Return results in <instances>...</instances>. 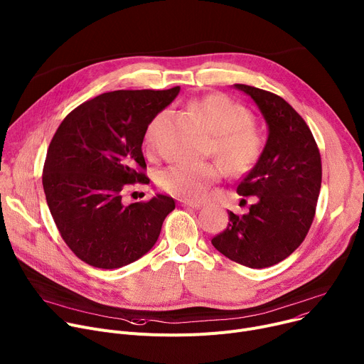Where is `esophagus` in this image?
Wrapping results in <instances>:
<instances>
[{
    "instance_id": "obj_1",
    "label": "esophagus",
    "mask_w": 364,
    "mask_h": 364,
    "mask_svg": "<svg viewBox=\"0 0 364 364\" xmlns=\"http://www.w3.org/2000/svg\"><path fill=\"white\" fill-rule=\"evenodd\" d=\"M181 205H182V207H188V208H200L203 204H201V203H195V201L181 200Z\"/></svg>"
}]
</instances>
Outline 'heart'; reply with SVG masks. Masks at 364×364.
Segmentation results:
<instances>
[{
	"mask_svg": "<svg viewBox=\"0 0 364 364\" xmlns=\"http://www.w3.org/2000/svg\"><path fill=\"white\" fill-rule=\"evenodd\" d=\"M193 110L203 118L214 135L213 151L233 175H240L255 164L262 151V136L249 110L226 95H211L192 103ZM166 117V110L150 122L146 131V144L151 149L157 129ZM221 176V169L214 163H179L166 167L159 175V185L172 195L188 201L205 197L208 188Z\"/></svg>",
	"mask_w": 364,
	"mask_h": 364,
	"instance_id": "heart-1",
	"label": "heart"
}]
</instances>
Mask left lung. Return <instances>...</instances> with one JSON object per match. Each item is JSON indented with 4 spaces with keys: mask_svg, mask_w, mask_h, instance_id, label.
<instances>
[{
    "mask_svg": "<svg viewBox=\"0 0 364 364\" xmlns=\"http://www.w3.org/2000/svg\"><path fill=\"white\" fill-rule=\"evenodd\" d=\"M268 125L265 147L237 193L255 195L249 213L229 211V225L211 239L229 259L249 268L282 262L300 246L315 217L322 182L319 149L304 119L283 99L246 85Z\"/></svg>",
    "mask_w": 364,
    "mask_h": 364,
    "instance_id": "obj_1",
    "label": "left lung"
}]
</instances>
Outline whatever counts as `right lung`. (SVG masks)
Returning <instances> with one entry per match:
<instances>
[{"instance_id":"1","label":"right lung","mask_w":364,"mask_h":364,"mask_svg":"<svg viewBox=\"0 0 364 364\" xmlns=\"http://www.w3.org/2000/svg\"><path fill=\"white\" fill-rule=\"evenodd\" d=\"M181 87L117 90L87 100L65 117L43 166L46 203L64 242L86 264L115 269L146 255L175 201L156 193L125 205L129 183H149L143 141L150 122Z\"/></svg>"}]
</instances>
